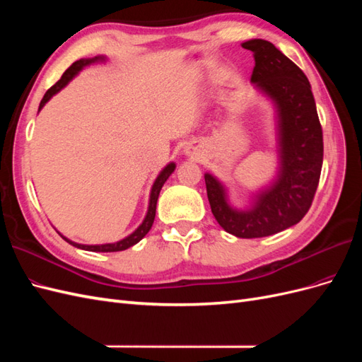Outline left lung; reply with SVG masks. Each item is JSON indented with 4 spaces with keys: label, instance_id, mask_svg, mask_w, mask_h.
<instances>
[{
    "label": "left lung",
    "instance_id": "left-lung-1",
    "mask_svg": "<svg viewBox=\"0 0 362 362\" xmlns=\"http://www.w3.org/2000/svg\"><path fill=\"white\" fill-rule=\"evenodd\" d=\"M242 47L254 52L250 83L276 110L278 173L247 208L233 206L225 185L211 173L204 177L217 223L235 237L258 238L284 231L308 213L320 180L323 133L306 75L267 40L252 39Z\"/></svg>",
    "mask_w": 362,
    "mask_h": 362
}]
</instances>
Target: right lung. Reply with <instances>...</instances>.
<instances>
[{"instance_id": "right-lung-1", "label": "right lung", "mask_w": 362, "mask_h": 362, "mask_svg": "<svg viewBox=\"0 0 362 362\" xmlns=\"http://www.w3.org/2000/svg\"><path fill=\"white\" fill-rule=\"evenodd\" d=\"M107 60V57H104V56H96V57H92V59H80V60H76L75 63H72L71 66L64 71V74L62 75V78L54 84L51 89H48L47 90V93L43 95V98H42V101H40V105H39V112L42 110L43 108V105H45L51 98L56 95V93H59L64 86H66L75 75H78V72L83 69V68H86V66H89V64H92V63H101V62H105ZM175 163L172 161V163H169L166 168H164L160 173H158V177L156 178V181H154V184H152V189H151V194H149V205H148V213H146V216H145V218H144V222H141L140 225H139V228L136 229L134 233H131L128 237H125V238H122V240H119V242H116V243H105V245H81V243H75V242H72V240H69V238H66L64 235H62L59 231V234H60V237L64 240V242H68L69 245H72V246H75V247H78V249H83V250H90V252H119V250H125V249H128V247H131V246H134L136 243H139L141 238H144L148 233H149V229H151V226H152V223H154V218H156V208H157V201H158V194H160V190H161V187H163V184L168 181V178L170 177L172 175V172L175 170Z\"/></svg>"}]
</instances>
